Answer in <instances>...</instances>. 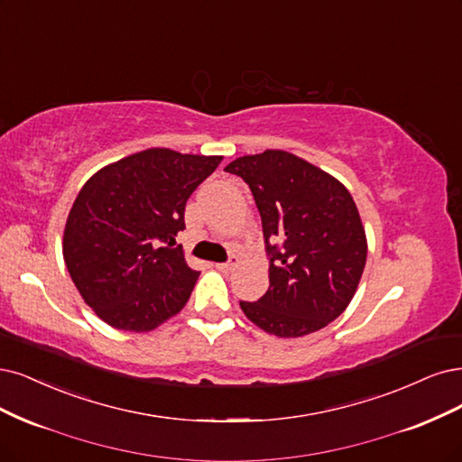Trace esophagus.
<instances>
[{
  "label": "esophagus",
  "mask_w": 462,
  "mask_h": 462,
  "mask_svg": "<svg viewBox=\"0 0 462 462\" xmlns=\"http://www.w3.org/2000/svg\"><path fill=\"white\" fill-rule=\"evenodd\" d=\"M238 263H241V260H238V256H231L229 262H224V263H216L217 269H221V272H231V269H235Z\"/></svg>",
  "instance_id": "34e87169"
}]
</instances>
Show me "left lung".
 Listing matches in <instances>:
<instances>
[{"label": "left lung", "mask_w": 462, "mask_h": 462, "mask_svg": "<svg viewBox=\"0 0 462 462\" xmlns=\"http://www.w3.org/2000/svg\"><path fill=\"white\" fill-rule=\"evenodd\" d=\"M226 170L248 183L272 256L267 292L258 301H241V310L279 338L327 327L356 296L367 262V235L349 190L279 149L241 156Z\"/></svg>", "instance_id": "8db88e82"}]
</instances>
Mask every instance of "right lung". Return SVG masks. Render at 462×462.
<instances>
[{"label": "right lung", "mask_w": 462, "mask_h": 462, "mask_svg": "<svg viewBox=\"0 0 462 462\" xmlns=\"http://www.w3.org/2000/svg\"><path fill=\"white\" fill-rule=\"evenodd\" d=\"M224 156L145 149L97 170L79 189L62 258L79 296L106 325L149 332L178 315L199 272L176 243L185 204Z\"/></svg>", "instance_id": "add662e5"}]
</instances>
